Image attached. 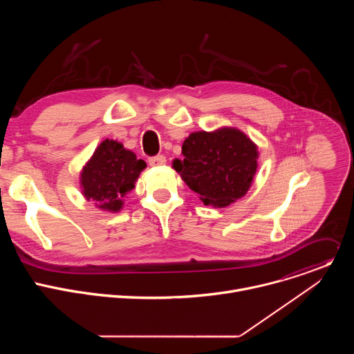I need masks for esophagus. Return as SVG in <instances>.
<instances>
[{
	"instance_id": "34e87169",
	"label": "esophagus",
	"mask_w": 354,
	"mask_h": 354,
	"mask_svg": "<svg viewBox=\"0 0 354 354\" xmlns=\"http://www.w3.org/2000/svg\"><path fill=\"white\" fill-rule=\"evenodd\" d=\"M165 162H167V160H165L164 156H156V157H149V158H148V164H149L151 167H161V165H164Z\"/></svg>"
}]
</instances>
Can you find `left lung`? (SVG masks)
<instances>
[{
	"mask_svg": "<svg viewBox=\"0 0 354 354\" xmlns=\"http://www.w3.org/2000/svg\"><path fill=\"white\" fill-rule=\"evenodd\" d=\"M174 168L206 206L225 207L248 192L258 168V147L241 130L192 133Z\"/></svg>",
	"mask_w": 354,
	"mask_h": 354,
	"instance_id": "8db88e82",
	"label": "left lung"
}]
</instances>
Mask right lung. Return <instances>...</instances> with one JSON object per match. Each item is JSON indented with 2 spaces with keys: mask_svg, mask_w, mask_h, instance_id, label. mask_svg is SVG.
I'll list each match as a JSON object with an SVG mask.
<instances>
[{
  "mask_svg": "<svg viewBox=\"0 0 354 354\" xmlns=\"http://www.w3.org/2000/svg\"><path fill=\"white\" fill-rule=\"evenodd\" d=\"M145 167L123 144L106 138L97 145L81 172L82 194L99 209L116 213Z\"/></svg>",
  "mask_w": 354,
  "mask_h": 354,
  "instance_id": "right-lung-1",
  "label": "right lung"
}]
</instances>
